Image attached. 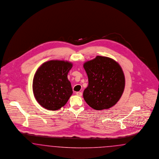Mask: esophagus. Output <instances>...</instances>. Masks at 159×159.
<instances>
[{"mask_svg": "<svg viewBox=\"0 0 159 159\" xmlns=\"http://www.w3.org/2000/svg\"><path fill=\"white\" fill-rule=\"evenodd\" d=\"M76 94L77 96H82V95H83L81 92H76Z\"/></svg>", "mask_w": 159, "mask_h": 159, "instance_id": "34e87169", "label": "esophagus"}]
</instances>
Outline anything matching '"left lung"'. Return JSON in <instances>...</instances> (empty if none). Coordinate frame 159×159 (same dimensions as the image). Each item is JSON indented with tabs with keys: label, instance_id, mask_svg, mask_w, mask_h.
Wrapping results in <instances>:
<instances>
[{
	"label": "left lung",
	"instance_id": "left-lung-1",
	"mask_svg": "<svg viewBox=\"0 0 159 159\" xmlns=\"http://www.w3.org/2000/svg\"><path fill=\"white\" fill-rule=\"evenodd\" d=\"M83 66L89 78V85L83 93L86 103L95 110L108 109L117 103L125 85L120 65L110 57L97 56Z\"/></svg>",
	"mask_w": 159,
	"mask_h": 159
}]
</instances>
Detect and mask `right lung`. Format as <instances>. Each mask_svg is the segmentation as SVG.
<instances>
[{"label": "right lung", "mask_w": 159, "mask_h": 159, "mask_svg": "<svg viewBox=\"0 0 159 159\" xmlns=\"http://www.w3.org/2000/svg\"><path fill=\"white\" fill-rule=\"evenodd\" d=\"M72 67L68 61L52 60L44 62L35 73L33 91L37 102L48 111L64 106L72 94L68 74Z\"/></svg>", "instance_id": "obj_1"}]
</instances>
